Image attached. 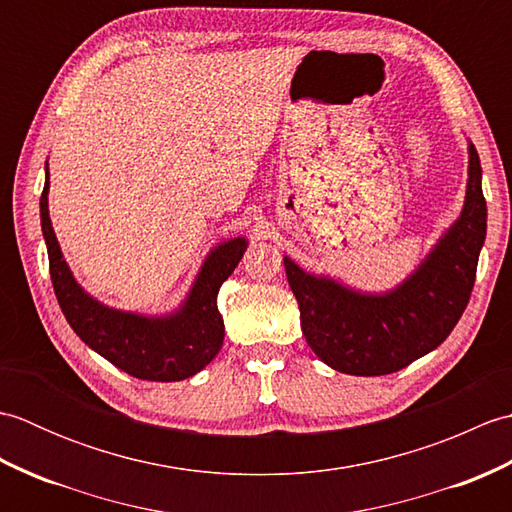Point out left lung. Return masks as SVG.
Segmentation results:
<instances>
[{"label": "left lung", "mask_w": 512, "mask_h": 512, "mask_svg": "<svg viewBox=\"0 0 512 512\" xmlns=\"http://www.w3.org/2000/svg\"><path fill=\"white\" fill-rule=\"evenodd\" d=\"M486 239L482 165L469 145V184L462 215L416 273L385 295H361L314 277L284 257L301 330L312 352L336 372L383 376L407 367L447 339L471 299Z\"/></svg>", "instance_id": "obj_1"}]
</instances>
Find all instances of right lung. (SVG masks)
I'll use <instances>...</instances> for the list:
<instances>
[{"instance_id": "right-lung-1", "label": "right lung", "mask_w": 512, "mask_h": 512, "mask_svg": "<svg viewBox=\"0 0 512 512\" xmlns=\"http://www.w3.org/2000/svg\"><path fill=\"white\" fill-rule=\"evenodd\" d=\"M48 169L41 193V231L48 246L54 295L81 341L129 376L156 383L189 378L209 365L224 343V321L217 310V292L231 277L246 250V239L235 237L211 250L187 301L169 317L107 308L92 299L61 255L48 215Z\"/></svg>"}]
</instances>
